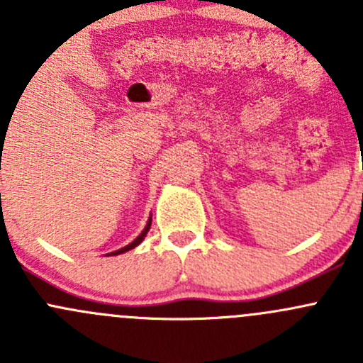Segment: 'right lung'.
I'll list each match as a JSON object with an SVG mask.
<instances>
[{
	"label": "right lung",
	"mask_w": 363,
	"mask_h": 363,
	"mask_svg": "<svg viewBox=\"0 0 363 363\" xmlns=\"http://www.w3.org/2000/svg\"><path fill=\"white\" fill-rule=\"evenodd\" d=\"M149 228H151V218H149V221H147V225H145V228L142 230V233L140 235L137 237V239L133 240V242H130L128 244V246H124V247H121V250H117V251H113V252H111V255L113 256V255H121V252H126V251H130V250H133V247H137L138 244L142 242V240H144V237L147 235V232H149Z\"/></svg>",
	"instance_id": "obj_1"
}]
</instances>
